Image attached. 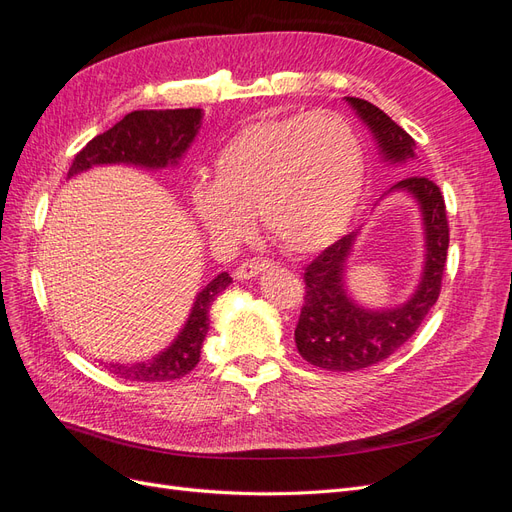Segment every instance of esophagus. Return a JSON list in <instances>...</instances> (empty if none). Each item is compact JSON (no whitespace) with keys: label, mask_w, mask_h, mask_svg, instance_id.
Masks as SVG:
<instances>
[{"label":"esophagus","mask_w":512,"mask_h":512,"mask_svg":"<svg viewBox=\"0 0 512 512\" xmlns=\"http://www.w3.org/2000/svg\"><path fill=\"white\" fill-rule=\"evenodd\" d=\"M269 267H271V260H247V262H241L235 275H237V280H252V277H258Z\"/></svg>","instance_id":"obj_1"}]
</instances>
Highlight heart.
Instances as JSON below:
<instances>
[{
	"label": "heart",
	"instance_id": "heart-1",
	"mask_svg": "<svg viewBox=\"0 0 512 512\" xmlns=\"http://www.w3.org/2000/svg\"><path fill=\"white\" fill-rule=\"evenodd\" d=\"M363 151L350 123L314 111L241 130L213 162L190 205L211 237L232 241L262 228L288 254H314L348 228L361 200Z\"/></svg>",
	"mask_w": 512,
	"mask_h": 512
}]
</instances>
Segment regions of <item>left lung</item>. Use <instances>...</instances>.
Segmentation results:
<instances>
[{
  "mask_svg": "<svg viewBox=\"0 0 512 512\" xmlns=\"http://www.w3.org/2000/svg\"><path fill=\"white\" fill-rule=\"evenodd\" d=\"M354 113L376 138L380 156L389 164L416 160L412 136L367 100L346 98ZM410 194L421 211L425 230V265L412 297L397 307L367 309L346 290V262L352 254L356 232L329 245L305 267V303L294 329L297 350L307 363L327 371H356L384 361L421 327L436 305L448 250V220L442 192L421 175L397 181L386 192Z\"/></svg>",
  "mask_w": 512,
  "mask_h": 512,
  "instance_id": "1",
  "label": "left lung"
}]
</instances>
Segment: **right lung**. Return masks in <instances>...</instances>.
Instances as JSON below:
<instances>
[{
    "instance_id": "1",
    "label": "right lung",
    "mask_w": 512,
    "mask_h": 512,
    "mask_svg": "<svg viewBox=\"0 0 512 512\" xmlns=\"http://www.w3.org/2000/svg\"><path fill=\"white\" fill-rule=\"evenodd\" d=\"M200 108H175V111H134L111 130L98 134L76 153L68 170V179L102 164H134L141 168L177 166L190 149L200 130ZM232 277L224 271L196 294L188 322L183 324L175 342L164 352L141 363H104V367L123 380L166 382L177 380L198 365L200 348L209 331V309L220 292L228 288Z\"/></svg>"
}]
</instances>
